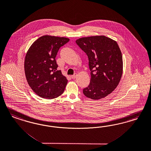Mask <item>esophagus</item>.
I'll list each match as a JSON object with an SVG mask.
<instances>
[{
	"mask_svg": "<svg viewBox=\"0 0 151 151\" xmlns=\"http://www.w3.org/2000/svg\"><path fill=\"white\" fill-rule=\"evenodd\" d=\"M77 75H78V73H74L73 75H72L71 77V78L73 79V78H76Z\"/></svg>",
	"mask_w": 151,
	"mask_h": 151,
	"instance_id": "1",
	"label": "esophagus"
}]
</instances>
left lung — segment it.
<instances>
[{"label": "left lung", "mask_w": 151, "mask_h": 151, "mask_svg": "<svg viewBox=\"0 0 151 151\" xmlns=\"http://www.w3.org/2000/svg\"><path fill=\"white\" fill-rule=\"evenodd\" d=\"M76 44L86 53L91 71L90 83L83 93L93 100L104 98L119 83L123 57L116 42L105 36L80 38Z\"/></svg>", "instance_id": "8db88e82"}]
</instances>
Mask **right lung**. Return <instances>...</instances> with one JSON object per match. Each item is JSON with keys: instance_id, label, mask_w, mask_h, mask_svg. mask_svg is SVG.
<instances>
[{"instance_id": "add662e5", "label": "right lung", "mask_w": 151, "mask_h": 151, "mask_svg": "<svg viewBox=\"0 0 151 151\" xmlns=\"http://www.w3.org/2000/svg\"><path fill=\"white\" fill-rule=\"evenodd\" d=\"M70 41L65 37L45 35L34 42L27 52L24 71L27 81L39 96L52 99L63 94L68 83L55 58L60 48Z\"/></svg>"}]
</instances>
